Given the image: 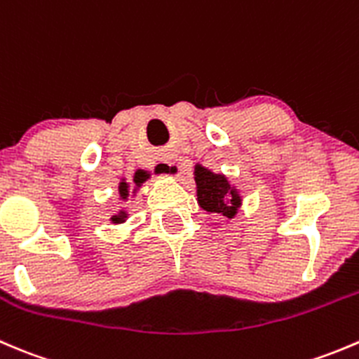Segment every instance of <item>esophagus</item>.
Returning a JSON list of instances; mask_svg holds the SVG:
<instances>
[{"label":"esophagus","instance_id":"1","mask_svg":"<svg viewBox=\"0 0 359 359\" xmlns=\"http://www.w3.org/2000/svg\"><path fill=\"white\" fill-rule=\"evenodd\" d=\"M158 168H161V171L165 172V175L180 176V172H181V165L176 164V162L169 161V158H164V161L158 162Z\"/></svg>","mask_w":359,"mask_h":359}]
</instances>
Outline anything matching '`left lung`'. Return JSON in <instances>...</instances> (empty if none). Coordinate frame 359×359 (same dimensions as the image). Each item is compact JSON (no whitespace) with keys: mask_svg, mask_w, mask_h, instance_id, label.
I'll use <instances>...</instances> for the list:
<instances>
[{"mask_svg":"<svg viewBox=\"0 0 359 359\" xmlns=\"http://www.w3.org/2000/svg\"><path fill=\"white\" fill-rule=\"evenodd\" d=\"M197 202L208 215L232 219L243 204L239 190L230 184L225 175H216L204 165H195Z\"/></svg>","mask_w":359,"mask_h":359,"instance_id":"1","label":"left lung"}]
</instances>
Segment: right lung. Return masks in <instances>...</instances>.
I'll list each match as a JSON object with an SVG mask.
<instances>
[{"label": "right lung", "mask_w": 359, "mask_h": 359, "mask_svg": "<svg viewBox=\"0 0 359 359\" xmlns=\"http://www.w3.org/2000/svg\"><path fill=\"white\" fill-rule=\"evenodd\" d=\"M150 172L148 171H143V169H137L136 172H134V178H133V183H130V181H126V180H122L120 181V184H118V194H120V201L122 202H126V201H129V197H130V194H133V197L134 195L137 194V190H140L141 188V184L144 183V181H148L150 180ZM127 211L126 209H120L118 211V215H115V216H111V223H123L127 219Z\"/></svg>", "instance_id": "obj_1"}]
</instances>
